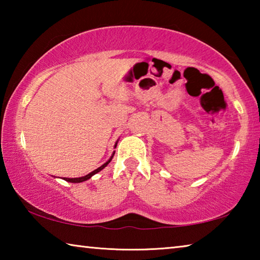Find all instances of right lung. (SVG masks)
I'll use <instances>...</instances> for the list:
<instances>
[{
  "instance_id": "1",
  "label": "right lung",
  "mask_w": 260,
  "mask_h": 260,
  "mask_svg": "<svg viewBox=\"0 0 260 260\" xmlns=\"http://www.w3.org/2000/svg\"><path fill=\"white\" fill-rule=\"evenodd\" d=\"M117 143H118V141L116 142V144H114V148L117 147ZM113 155H114V151H113V153H112V156L109 158V160L108 161H105L104 164L102 165V166H100L99 169H96V170H94L93 172H90L89 174H87V175H85V177H80V178H64V180L65 181H68V182H71V183H79V182H83V181H87L88 179H90L91 177H93V175H95L96 173H99L100 171H102L105 166H107L110 161L112 160V158H113Z\"/></svg>"
}]
</instances>
